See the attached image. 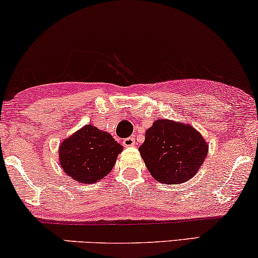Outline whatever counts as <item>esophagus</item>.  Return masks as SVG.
<instances>
[{"mask_svg": "<svg viewBox=\"0 0 258 258\" xmlns=\"http://www.w3.org/2000/svg\"><path fill=\"white\" fill-rule=\"evenodd\" d=\"M122 143L124 147H133L135 144V139L134 137H126V139L122 141Z\"/></svg>", "mask_w": 258, "mask_h": 258, "instance_id": "obj_1", "label": "esophagus"}]
</instances>
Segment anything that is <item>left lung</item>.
<instances>
[{
    "instance_id": "8db88e82",
    "label": "left lung",
    "mask_w": 258,
    "mask_h": 258,
    "mask_svg": "<svg viewBox=\"0 0 258 258\" xmlns=\"http://www.w3.org/2000/svg\"><path fill=\"white\" fill-rule=\"evenodd\" d=\"M208 143L190 124L157 119L139 148L150 175L161 183L179 184L196 175L208 154Z\"/></svg>"
}]
</instances>
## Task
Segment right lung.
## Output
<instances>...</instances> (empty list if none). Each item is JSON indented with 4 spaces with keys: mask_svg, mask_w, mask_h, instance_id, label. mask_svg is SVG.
<instances>
[{
    "mask_svg": "<svg viewBox=\"0 0 258 258\" xmlns=\"http://www.w3.org/2000/svg\"><path fill=\"white\" fill-rule=\"evenodd\" d=\"M123 147L107 132L87 124L59 146L61 167L70 178L84 184L101 181L114 168Z\"/></svg>",
    "mask_w": 258,
    "mask_h": 258,
    "instance_id": "obj_1",
    "label": "right lung"
}]
</instances>
